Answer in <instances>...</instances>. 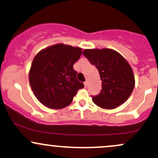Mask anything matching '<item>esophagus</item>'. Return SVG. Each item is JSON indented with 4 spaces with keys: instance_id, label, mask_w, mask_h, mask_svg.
<instances>
[{
    "instance_id": "1",
    "label": "esophagus",
    "mask_w": 158,
    "mask_h": 158,
    "mask_svg": "<svg viewBox=\"0 0 158 158\" xmlns=\"http://www.w3.org/2000/svg\"><path fill=\"white\" fill-rule=\"evenodd\" d=\"M84 85H85V88H87V87H88V81H85Z\"/></svg>"
}]
</instances>
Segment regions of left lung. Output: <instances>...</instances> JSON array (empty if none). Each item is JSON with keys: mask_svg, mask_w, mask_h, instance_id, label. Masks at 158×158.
Returning <instances> with one entry per match:
<instances>
[{"mask_svg": "<svg viewBox=\"0 0 158 158\" xmlns=\"http://www.w3.org/2000/svg\"><path fill=\"white\" fill-rule=\"evenodd\" d=\"M99 70L102 90L92 97L97 106L114 109L123 104L131 96L135 85L133 70L123 56L112 49H86L82 52Z\"/></svg>", "mask_w": 158, "mask_h": 158, "instance_id": "1", "label": "left lung"}]
</instances>
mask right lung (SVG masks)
Instances as JSON below:
<instances>
[{"mask_svg": "<svg viewBox=\"0 0 158 158\" xmlns=\"http://www.w3.org/2000/svg\"><path fill=\"white\" fill-rule=\"evenodd\" d=\"M81 52L80 48L57 44L38 52L29 72V80L41 104L52 109H61L72 102L78 90L84 88L73 68Z\"/></svg>", "mask_w": 158, "mask_h": 158, "instance_id": "1", "label": "right lung"}]
</instances>
